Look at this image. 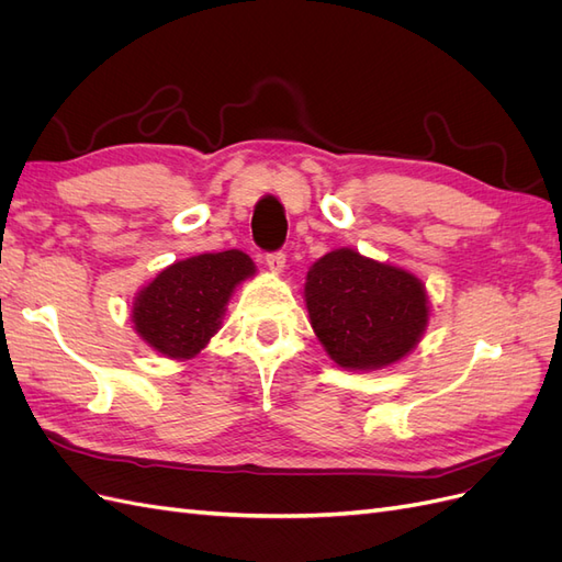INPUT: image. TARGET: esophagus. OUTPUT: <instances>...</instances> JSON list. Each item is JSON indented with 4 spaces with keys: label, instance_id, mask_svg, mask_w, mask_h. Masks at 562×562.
<instances>
[{
    "label": "esophagus",
    "instance_id": "obj_1",
    "mask_svg": "<svg viewBox=\"0 0 562 562\" xmlns=\"http://www.w3.org/2000/svg\"><path fill=\"white\" fill-rule=\"evenodd\" d=\"M267 269L271 271V274H281V271L285 269V255L283 252L267 255Z\"/></svg>",
    "mask_w": 562,
    "mask_h": 562
}]
</instances>
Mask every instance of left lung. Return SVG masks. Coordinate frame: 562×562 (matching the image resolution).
Here are the masks:
<instances>
[{
  "label": "left lung",
  "mask_w": 562,
  "mask_h": 562,
  "mask_svg": "<svg viewBox=\"0 0 562 562\" xmlns=\"http://www.w3.org/2000/svg\"><path fill=\"white\" fill-rule=\"evenodd\" d=\"M304 304L318 342L345 370L378 372L419 345L431 318L424 281L353 248L318 258L304 281Z\"/></svg>",
  "instance_id": "obj_1"
}]
</instances>
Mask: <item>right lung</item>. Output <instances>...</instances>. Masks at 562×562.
I'll list each match as a JSON object with an SVG mask.
<instances>
[{"label": "right lung", "instance_id": "obj_1", "mask_svg": "<svg viewBox=\"0 0 562 562\" xmlns=\"http://www.w3.org/2000/svg\"><path fill=\"white\" fill-rule=\"evenodd\" d=\"M258 267L244 250L201 252L164 267L131 304L143 345L171 361H190L223 328L227 304Z\"/></svg>", "mask_w": 562, "mask_h": 562}]
</instances>
